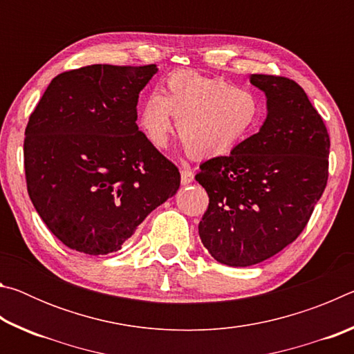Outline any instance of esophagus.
Masks as SVG:
<instances>
[{
  "instance_id": "obj_1",
  "label": "esophagus",
  "mask_w": 354,
  "mask_h": 354,
  "mask_svg": "<svg viewBox=\"0 0 354 354\" xmlns=\"http://www.w3.org/2000/svg\"><path fill=\"white\" fill-rule=\"evenodd\" d=\"M194 181V171H192L190 167L184 165V169L181 170V183L183 184H190Z\"/></svg>"
}]
</instances>
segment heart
<instances>
[{
	"label": "heart",
	"instance_id": "heart-1",
	"mask_svg": "<svg viewBox=\"0 0 354 354\" xmlns=\"http://www.w3.org/2000/svg\"><path fill=\"white\" fill-rule=\"evenodd\" d=\"M261 115L257 95L225 77L181 70L165 77L160 95L140 107L139 123L156 148H164L176 118L179 140L192 156L209 158L245 139Z\"/></svg>",
	"mask_w": 354,
	"mask_h": 354
}]
</instances>
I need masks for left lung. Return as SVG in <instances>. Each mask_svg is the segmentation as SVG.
<instances>
[{
  "instance_id": "obj_1",
  "label": "left lung",
  "mask_w": 354,
  "mask_h": 354,
  "mask_svg": "<svg viewBox=\"0 0 354 354\" xmlns=\"http://www.w3.org/2000/svg\"><path fill=\"white\" fill-rule=\"evenodd\" d=\"M250 81L267 97L259 133L195 176L209 196L201 242L230 267L254 266L295 241L328 183L329 134L306 92L284 76Z\"/></svg>"
}]
</instances>
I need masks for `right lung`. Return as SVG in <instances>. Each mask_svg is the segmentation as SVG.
<instances>
[{
  "mask_svg": "<svg viewBox=\"0 0 354 354\" xmlns=\"http://www.w3.org/2000/svg\"><path fill=\"white\" fill-rule=\"evenodd\" d=\"M154 64H95L64 71L25 131L29 198L68 248L98 256L122 248L147 215L176 194L178 167L137 127L139 93Z\"/></svg>",
  "mask_w": 354,
  "mask_h": 354,
  "instance_id": "obj_1",
  "label": "right lung"
}]
</instances>
